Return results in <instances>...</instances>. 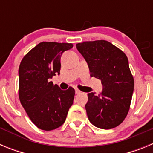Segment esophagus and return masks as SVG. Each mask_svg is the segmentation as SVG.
Wrapping results in <instances>:
<instances>
[{
	"label": "esophagus",
	"instance_id": "esophagus-1",
	"mask_svg": "<svg viewBox=\"0 0 153 153\" xmlns=\"http://www.w3.org/2000/svg\"><path fill=\"white\" fill-rule=\"evenodd\" d=\"M75 93H76V94H79V93H81V91L79 90V89L75 88Z\"/></svg>",
	"mask_w": 153,
	"mask_h": 153
}]
</instances>
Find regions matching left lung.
I'll return each mask as SVG.
<instances>
[{
  "label": "left lung",
  "mask_w": 153,
  "mask_h": 153,
  "mask_svg": "<svg viewBox=\"0 0 153 153\" xmlns=\"http://www.w3.org/2000/svg\"><path fill=\"white\" fill-rule=\"evenodd\" d=\"M76 49L88 64L90 76L100 79L102 85L99 95L88 93L85 108L89 120L100 129L115 128L128 114L134 89L128 58L103 40L79 43Z\"/></svg>",
  "instance_id": "1"
}]
</instances>
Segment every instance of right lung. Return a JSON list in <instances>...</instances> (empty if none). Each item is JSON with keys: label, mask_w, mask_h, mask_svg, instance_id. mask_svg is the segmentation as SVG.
I'll return each mask as SVG.
<instances>
[{"label": "right lung", "mask_w": 153, "mask_h": 153, "mask_svg": "<svg viewBox=\"0 0 153 153\" xmlns=\"http://www.w3.org/2000/svg\"><path fill=\"white\" fill-rule=\"evenodd\" d=\"M72 44L41 42L30 50L19 67V99L29 118L43 130L64 123L74 102L75 90H62L51 79L60 74V57Z\"/></svg>", "instance_id": "add662e5"}]
</instances>
